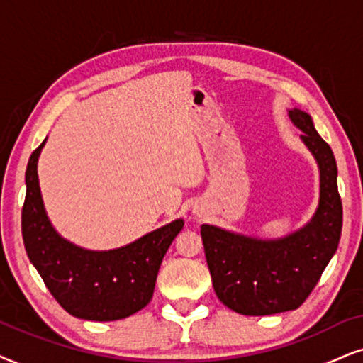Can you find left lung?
<instances>
[{"instance_id": "left-lung-1", "label": "left lung", "mask_w": 363, "mask_h": 363, "mask_svg": "<svg viewBox=\"0 0 363 363\" xmlns=\"http://www.w3.org/2000/svg\"><path fill=\"white\" fill-rule=\"evenodd\" d=\"M320 169V199L313 218L291 235L258 240L203 224L206 261L216 295L241 315L263 316L296 310L318 283L342 235L337 162L330 145L300 108L288 110Z\"/></svg>"}]
</instances>
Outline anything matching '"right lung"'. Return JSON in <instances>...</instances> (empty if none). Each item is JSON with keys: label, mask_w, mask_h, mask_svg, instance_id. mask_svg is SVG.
<instances>
[{"label": "right lung", "mask_w": 363, "mask_h": 363, "mask_svg": "<svg viewBox=\"0 0 363 363\" xmlns=\"http://www.w3.org/2000/svg\"><path fill=\"white\" fill-rule=\"evenodd\" d=\"M45 142L31 154L25 174L26 255L55 300L77 318L113 322L137 313L152 300L160 263L184 221L176 219L117 250L90 251L67 241L55 231L41 199L36 167Z\"/></svg>", "instance_id": "1"}]
</instances>
